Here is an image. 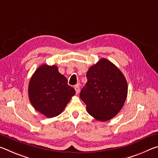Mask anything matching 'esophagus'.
<instances>
[{"mask_svg": "<svg viewBox=\"0 0 158 158\" xmlns=\"http://www.w3.org/2000/svg\"><path fill=\"white\" fill-rule=\"evenodd\" d=\"M74 89H75V90H76V93H79V84H77V85H74Z\"/></svg>", "mask_w": 158, "mask_h": 158, "instance_id": "34e87169", "label": "esophagus"}]
</instances>
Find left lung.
<instances>
[{
  "mask_svg": "<svg viewBox=\"0 0 158 158\" xmlns=\"http://www.w3.org/2000/svg\"><path fill=\"white\" fill-rule=\"evenodd\" d=\"M87 83L80 92L88 113L96 120L107 121L121 111L127 95L123 74L111 61L101 58L90 67Z\"/></svg>",
  "mask_w": 158,
  "mask_h": 158,
  "instance_id": "8db88e82",
  "label": "left lung"
}]
</instances>
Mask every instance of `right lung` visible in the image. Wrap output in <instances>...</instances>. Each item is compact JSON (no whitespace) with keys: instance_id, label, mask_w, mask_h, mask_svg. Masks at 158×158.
Masks as SVG:
<instances>
[{"instance_id":"obj_1","label":"right lung","mask_w":158,"mask_h":158,"mask_svg":"<svg viewBox=\"0 0 158 158\" xmlns=\"http://www.w3.org/2000/svg\"><path fill=\"white\" fill-rule=\"evenodd\" d=\"M76 91L56 65H42L31 77L28 96L32 106L47 118L62 113Z\"/></svg>"}]
</instances>
